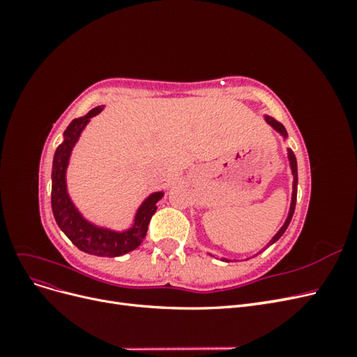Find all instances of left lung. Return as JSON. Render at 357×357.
Wrapping results in <instances>:
<instances>
[{
    "label": "left lung",
    "mask_w": 357,
    "mask_h": 357,
    "mask_svg": "<svg viewBox=\"0 0 357 357\" xmlns=\"http://www.w3.org/2000/svg\"><path fill=\"white\" fill-rule=\"evenodd\" d=\"M264 119H265V122H266L269 126L274 128L275 131H277L280 135L283 137V139H287V131H286V128H284L282 123L277 122L274 117H271V116H266V114L264 116ZM287 160H289V167H290L291 177H294V181H291V199H290V207H289L287 218H286V220H284L283 226L277 231V234L273 236V238L268 241L266 247L273 245L275 241H278L280 238H282V235L286 232L287 226H289V223H290L291 218H294V213H295L296 193H298V164H296V156H295V153L291 152V149H289V147H287ZM220 261H223V262H231V259H228V257H222ZM245 261H247V259H245Z\"/></svg>",
    "instance_id": "obj_1"
}]
</instances>
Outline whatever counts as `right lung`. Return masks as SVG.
<instances>
[{
    "label": "right lung",
    "mask_w": 357,
    "mask_h": 357,
    "mask_svg": "<svg viewBox=\"0 0 357 357\" xmlns=\"http://www.w3.org/2000/svg\"><path fill=\"white\" fill-rule=\"evenodd\" d=\"M104 105L92 109L83 117L74 119L63 131V142L58 146L55 156H53L52 167V211L61 231L66 234L71 243L80 248L82 252L116 257L135 250L143 243L147 234L150 219L156 213L158 201L165 195L164 190L152 192L139 204L135 211L134 222L125 231H113L105 226H98L88 219L75 207L70 198L67 188V169L70 165V158L74 146L77 144L83 129L91 122V119L100 114Z\"/></svg>",
    "instance_id": "obj_1"
}]
</instances>
